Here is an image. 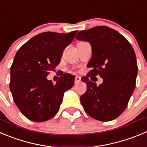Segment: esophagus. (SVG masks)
I'll return each mask as SVG.
<instances>
[{
	"label": "esophagus",
	"instance_id": "34e87169",
	"mask_svg": "<svg viewBox=\"0 0 147 147\" xmlns=\"http://www.w3.org/2000/svg\"><path fill=\"white\" fill-rule=\"evenodd\" d=\"M81 81V78L79 76H77L76 78H75V83L77 84L78 83V82H80Z\"/></svg>",
	"mask_w": 147,
	"mask_h": 147
}]
</instances>
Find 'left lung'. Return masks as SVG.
<instances>
[{
	"label": "left lung",
	"instance_id": "obj_1",
	"mask_svg": "<svg viewBox=\"0 0 147 147\" xmlns=\"http://www.w3.org/2000/svg\"><path fill=\"white\" fill-rule=\"evenodd\" d=\"M76 39L90 44L91 68L82 78L88 90L80 96L84 110L90 117L110 121L126 109L136 87L138 68L134 50L127 39L116 30L105 26L81 31ZM98 74L104 82L99 86L88 76Z\"/></svg>",
	"mask_w": 147,
	"mask_h": 147
}]
</instances>
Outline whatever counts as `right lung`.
<instances>
[{
	"mask_svg": "<svg viewBox=\"0 0 147 147\" xmlns=\"http://www.w3.org/2000/svg\"><path fill=\"white\" fill-rule=\"evenodd\" d=\"M77 33H41L16 54L11 67L10 90L16 105L29 120L42 122L54 117L64 93L73 86L75 76L69 73L62 75L56 84L47 77L59 65L64 49Z\"/></svg>",
	"mask_w": 147,
	"mask_h": 147,
	"instance_id": "obj_1",
	"label": "right lung"
}]
</instances>
